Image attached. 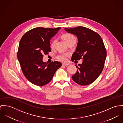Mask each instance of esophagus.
<instances>
[{"label":"esophagus","instance_id":"esophagus-1","mask_svg":"<svg viewBox=\"0 0 123 123\" xmlns=\"http://www.w3.org/2000/svg\"><path fill=\"white\" fill-rule=\"evenodd\" d=\"M62 65L65 66H68V65H69V64H66V63H63Z\"/></svg>","mask_w":123,"mask_h":123}]
</instances>
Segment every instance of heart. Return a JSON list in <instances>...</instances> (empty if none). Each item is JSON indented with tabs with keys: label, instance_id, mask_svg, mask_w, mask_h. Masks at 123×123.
I'll use <instances>...</instances> for the list:
<instances>
[{
	"label": "heart",
	"instance_id": "b5f03b06",
	"mask_svg": "<svg viewBox=\"0 0 123 123\" xmlns=\"http://www.w3.org/2000/svg\"><path fill=\"white\" fill-rule=\"evenodd\" d=\"M63 38L64 40V41H66L67 43H68L69 41H72V40L75 39V38L74 37V36H73V35L69 34V33H65L63 35ZM55 41L53 40V41L51 42V44H50V47L51 48H53L55 45ZM68 55L69 54L68 53H61L59 54L56 55V59L60 61H62V62H66L67 61V59H68Z\"/></svg>",
	"mask_w": 123,
	"mask_h": 123
}]
</instances>
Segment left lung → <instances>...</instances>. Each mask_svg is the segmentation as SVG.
I'll use <instances>...</instances> for the list:
<instances>
[{
  "instance_id": "left-lung-1",
  "label": "left lung",
  "mask_w": 123,
  "mask_h": 123,
  "mask_svg": "<svg viewBox=\"0 0 123 123\" xmlns=\"http://www.w3.org/2000/svg\"><path fill=\"white\" fill-rule=\"evenodd\" d=\"M65 29L78 38V42L72 60L83 59L79 67L75 65L77 70L72 76V79L79 85H89L95 81L104 67L107 51L103 40L97 32L87 28L78 26Z\"/></svg>"
}]
</instances>
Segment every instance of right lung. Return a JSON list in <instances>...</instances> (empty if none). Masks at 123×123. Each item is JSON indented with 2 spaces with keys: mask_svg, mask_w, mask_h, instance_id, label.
Listing matches in <instances>:
<instances>
[{
  "mask_svg": "<svg viewBox=\"0 0 123 123\" xmlns=\"http://www.w3.org/2000/svg\"><path fill=\"white\" fill-rule=\"evenodd\" d=\"M61 29L37 27L26 32L22 37L17 58L22 72L29 81L39 86L50 82L62 64L57 61L43 62V54L51 51L50 40Z\"/></svg>",
  "mask_w": 123,
  "mask_h": 123,
  "instance_id": "1",
  "label": "right lung"
}]
</instances>
